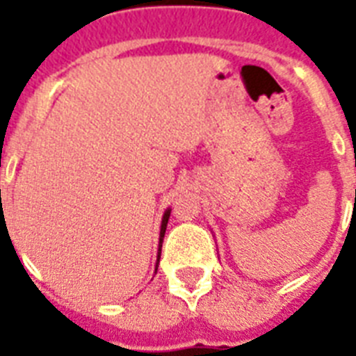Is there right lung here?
I'll list each match as a JSON object with an SVG mask.
<instances>
[{"mask_svg":"<svg viewBox=\"0 0 356 356\" xmlns=\"http://www.w3.org/2000/svg\"><path fill=\"white\" fill-rule=\"evenodd\" d=\"M170 212H172V209H166V211H164V214H162V222H161V234H159V254H156V266H155V273H156V268H159V260H161L162 238H164V233H166V225H168V220H170Z\"/></svg>","mask_w":356,"mask_h":356,"instance_id":"right-lung-1","label":"right lung"}]
</instances>
